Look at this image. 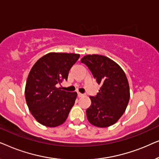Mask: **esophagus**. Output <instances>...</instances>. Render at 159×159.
I'll use <instances>...</instances> for the list:
<instances>
[{"label":"esophagus","instance_id":"34e87169","mask_svg":"<svg viewBox=\"0 0 159 159\" xmlns=\"http://www.w3.org/2000/svg\"><path fill=\"white\" fill-rule=\"evenodd\" d=\"M77 95H78V97L80 98V97L84 96V94H82V93H77Z\"/></svg>","mask_w":159,"mask_h":159}]
</instances>
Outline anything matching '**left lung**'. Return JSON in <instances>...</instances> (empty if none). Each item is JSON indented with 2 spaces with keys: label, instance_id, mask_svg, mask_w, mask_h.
I'll return each instance as SVG.
<instances>
[{
  "label": "left lung",
  "instance_id": "8db88e82",
  "mask_svg": "<svg viewBox=\"0 0 159 159\" xmlns=\"http://www.w3.org/2000/svg\"><path fill=\"white\" fill-rule=\"evenodd\" d=\"M99 84V92L90 96L91 105L86 110L89 122L98 127H107L119 120L129 100V87L122 69L104 56L87 55L81 59Z\"/></svg>",
  "mask_w": 159,
  "mask_h": 159
}]
</instances>
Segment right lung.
<instances>
[{"instance_id": "add662e5", "label": "right lung", "mask_w": 159, "mask_h": 159, "mask_svg": "<svg viewBox=\"0 0 159 159\" xmlns=\"http://www.w3.org/2000/svg\"><path fill=\"white\" fill-rule=\"evenodd\" d=\"M80 54L49 53L41 57L28 75L25 98L34 119L41 125L55 127L62 125L75 103L77 93L56 88L67 80Z\"/></svg>"}]
</instances>
